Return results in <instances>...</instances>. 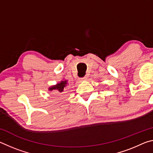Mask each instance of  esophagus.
Instances as JSON below:
<instances>
[{"label": "esophagus", "instance_id": "1", "mask_svg": "<svg viewBox=\"0 0 153 153\" xmlns=\"http://www.w3.org/2000/svg\"><path fill=\"white\" fill-rule=\"evenodd\" d=\"M87 79V76H85L84 77H83L82 78H81V81H84V80H86Z\"/></svg>", "mask_w": 153, "mask_h": 153}]
</instances>
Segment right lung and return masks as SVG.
Segmentation results:
<instances>
[{
    "label": "right lung",
    "mask_w": 153,
    "mask_h": 153,
    "mask_svg": "<svg viewBox=\"0 0 153 153\" xmlns=\"http://www.w3.org/2000/svg\"><path fill=\"white\" fill-rule=\"evenodd\" d=\"M67 80H64V81H61L59 84H57L55 86H53L49 88V90H55L56 91H58L59 93H61L63 92L65 88L67 86Z\"/></svg>",
    "instance_id": "add662e5"
}]
</instances>
